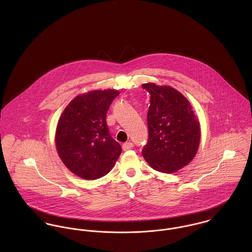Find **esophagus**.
Segmentation results:
<instances>
[{
	"label": "esophagus",
	"mask_w": 252,
	"mask_h": 252,
	"mask_svg": "<svg viewBox=\"0 0 252 252\" xmlns=\"http://www.w3.org/2000/svg\"><path fill=\"white\" fill-rule=\"evenodd\" d=\"M133 146H134V144L133 143H131V142H128V143H125V144H123L122 145V148H123V150H129V149H131V148H133Z\"/></svg>",
	"instance_id": "obj_1"
}]
</instances>
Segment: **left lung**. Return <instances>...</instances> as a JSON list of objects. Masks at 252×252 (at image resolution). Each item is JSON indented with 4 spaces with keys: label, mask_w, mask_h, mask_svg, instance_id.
I'll return each mask as SVG.
<instances>
[{
    "label": "left lung",
    "mask_w": 252,
    "mask_h": 252,
    "mask_svg": "<svg viewBox=\"0 0 252 252\" xmlns=\"http://www.w3.org/2000/svg\"><path fill=\"white\" fill-rule=\"evenodd\" d=\"M150 95L148 140L143 156L149 166L172 174L189 164L200 144V123L188 100L170 86L142 85Z\"/></svg>",
    "instance_id": "8db88e82"
}]
</instances>
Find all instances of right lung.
<instances>
[{"instance_id": "add662e5", "label": "right lung", "mask_w": 252, "mask_h": 252, "mask_svg": "<svg viewBox=\"0 0 252 252\" xmlns=\"http://www.w3.org/2000/svg\"><path fill=\"white\" fill-rule=\"evenodd\" d=\"M119 92L95 90L75 97L56 128V148L65 166L84 180L100 179L113 168L122 148L109 134L107 112Z\"/></svg>"}]
</instances>
